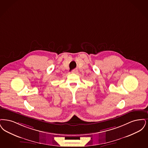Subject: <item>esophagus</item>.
Returning <instances> with one entry per match:
<instances>
[{
	"instance_id": "esophagus-1",
	"label": "esophagus",
	"mask_w": 148,
	"mask_h": 148,
	"mask_svg": "<svg viewBox=\"0 0 148 148\" xmlns=\"http://www.w3.org/2000/svg\"><path fill=\"white\" fill-rule=\"evenodd\" d=\"M77 72H78V71H77V69H75V70H73L71 72H72V73H76Z\"/></svg>"
}]
</instances>
